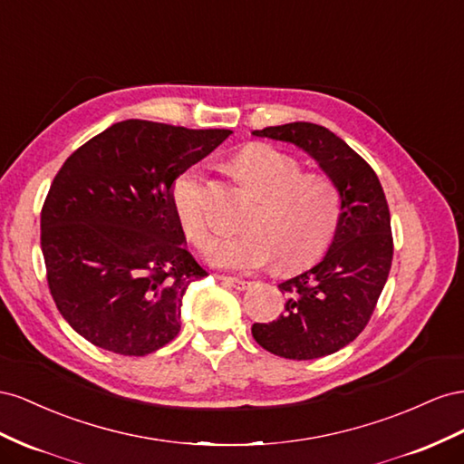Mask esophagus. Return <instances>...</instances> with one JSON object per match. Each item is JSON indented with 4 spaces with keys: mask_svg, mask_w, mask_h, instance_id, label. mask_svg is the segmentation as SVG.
<instances>
[{
    "mask_svg": "<svg viewBox=\"0 0 464 464\" xmlns=\"http://www.w3.org/2000/svg\"><path fill=\"white\" fill-rule=\"evenodd\" d=\"M218 280L223 284V285H229V287H235V289H246L250 285V282L246 280H239V277H231V276H218Z\"/></svg>",
    "mask_w": 464,
    "mask_h": 464,
    "instance_id": "esophagus-1",
    "label": "esophagus"
}]
</instances>
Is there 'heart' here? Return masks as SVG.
Returning a JSON list of instances; mask_svg holds the SVG:
<instances>
[{"mask_svg":"<svg viewBox=\"0 0 464 464\" xmlns=\"http://www.w3.org/2000/svg\"><path fill=\"white\" fill-rule=\"evenodd\" d=\"M233 165L260 198L248 211L246 229L211 246V260L233 270H256L276 258L280 272L301 270L319 260L340 227L336 184L324 175L303 173L295 157L266 143L248 145ZM173 206L184 237L204 248L214 227L206 180L198 173L180 175L173 184Z\"/></svg>","mask_w":464,"mask_h":464,"instance_id":"b5f03b06","label":"heart"}]
</instances>
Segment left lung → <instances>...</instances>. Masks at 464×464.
I'll list each match as a JSON object with an SVG mask.
<instances>
[{
  "mask_svg": "<svg viewBox=\"0 0 464 464\" xmlns=\"http://www.w3.org/2000/svg\"><path fill=\"white\" fill-rule=\"evenodd\" d=\"M258 138L295 143L336 184L342 219L319 264L282 282L285 311L253 324L264 350L285 360H316L348 346L372 319L392 262L391 214L375 170L328 128L291 122L255 130Z\"/></svg>",
  "mask_w": 464,
  "mask_h": 464,
  "instance_id": "obj_1",
  "label": "left lung"
}]
</instances>
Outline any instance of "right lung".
I'll return each instance as SVG.
<instances>
[{
    "mask_svg": "<svg viewBox=\"0 0 464 464\" xmlns=\"http://www.w3.org/2000/svg\"><path fill=\"white\" fill-rule=\"evenodd\" d=\"M231 134L124 121L65 159L41 246L52 299L77 334L121 355L179 334L182 297L208 272L182 245L173 182Z\"/></svg>",
    "mask_w": 464,
    "mask_h": 464,
    "instance_id": "right-lung-1",
    "label": "right lung"
}]
</instances>
